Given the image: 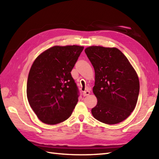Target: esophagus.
Returning a JSON list of instances; mask_svg holds the SVG:
<instances>
[{
	"label": "esophagus",
	"instance_id": "obj_1",
	"mask_svg": "<svg viewBox=\"0 0 159 159\" xmlns=\"http://www.w3.org/2000/svg\"><path fill=\"white\" fill-rule=\"evenodd\" d=\"M89 93H90L89 91L86 90V91H84V92H83V96H87L89 95Z\"/></svg>",
	"mask_w": 159,
	"mask_h": 159
}]
</instances>
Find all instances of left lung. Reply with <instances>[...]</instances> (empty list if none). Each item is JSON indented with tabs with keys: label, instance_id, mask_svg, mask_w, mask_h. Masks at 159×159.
I'll use <instances>...</instances> for the list:
<instances>
[{
	"label": "left lung",
	"instance_id": "obj_1",
	"mask_svg": "<svg viewBox=\"0 0 159 159\" xmlns=\"http://www.w3.org/2000/svg\"><path fill=\"white\" fill-rule=\"evenodd\" d=\"M85 52L95 70L94 118L107 124L126 120L136 107L139 81L126 57L116 48L89 46Z\"/></svg>",
	"mask_w": 159,
	"mask_h": 159
}]
</instances>
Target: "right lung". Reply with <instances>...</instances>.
<instances>
[{"label": "right lung", "mask_w": 159, "mask_h": 159, "mask_svg": "<svg viewBox=\"0 0 159 159\" xmlns=\"http://www.w3.org/2000/svg\"><path fill=\"white\" fill-rule=\"evenodd\" d=\"M84 47L55 46L37 57L29 71L26 95L39 119L57 124L72 115L79 92L71 75Z\"/></svg>", "instance_id": "add662e5"}]
</instances>
